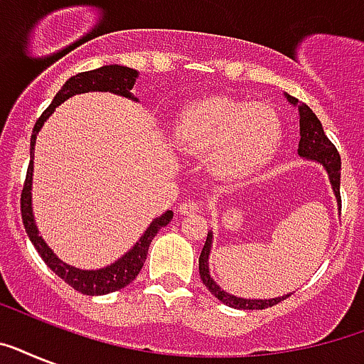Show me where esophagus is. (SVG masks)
<instances>
[{"label":"esophagus","mask_w":364,"mask_h":364,"mask_svg":"<svg viewBox=\"0 0 364 364\" xmlns=\"http://www.w3.org/2000/svg\"><path fill=\"white\" fill-rule=\"evenodd\" d=\"M177 211H179L181 215H188V213H196V211H200V204H198V202H191V200H185L183 204H179Z\"/></svg>","instance_id":"esophagus-1"}]
</instances>
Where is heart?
Listing matches in <instances>:
<instances>
[{"mask_svg": "<svg viewBox=\"0 0 364 364\" xmlns=\"http://www.w3.org/2000/svg\"><path fill=\"white\" fill-rule=\"evenodd\" d=\"M173 139L185 153L208 154L217 179L236 181L270 162L282 141V121L264 104L208 98L183 113Z\"/></svg>", "mask_w": 364, "mask_h": 364, "instance_id": "1", "label": "heart"}]
</instances>
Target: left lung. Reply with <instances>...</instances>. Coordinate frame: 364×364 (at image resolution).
<instances>
[{
	"label": "left lung",
	"mask_w": 364,
	"mask_h": 364,
	"mask_svg": "<svg viewBox=\"0 0 364 364\" xmlns=\"http://www.w3.org/2000/svg\"><path fill=\"white\" fill-rule=\"evenodd\" d=\"M285 98L291 105L299 107V119H300V141H299V156H302L304 160H311V162H317L325 168L328 176V181H331V187H333V193L336 196V202H338L340 210V154L336 151L333 143L328 141V137L325 136L323 132V126L319 122V119L316 117V113L308 107L306 104H300L299 100L293 98L285 94ZM211 245H213V232H208V238H205L204 249L200 253L198 259V270H200V279L204 283L208 291H210L215 299H219L223 304L230 306V308H236V310H262V308H268V306H274L277 302H282L283 299H287L289 294H283V296H276V299H242V296H236V294L227 293L225 289L219 287V283L211 277L210 272V253Z\"/></svg>",
	"instance_id": "left-lung-1"
}]
</instances>
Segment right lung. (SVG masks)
<instances>
[{"label": "right lung", "instance_id": "add662e5", "mask_svg": "<svg viewBox=\"0 0 364 364\" xmlns=\"http://www.w3.org/2000/svg\"><path fill=\"white\" fill-rule=\"evenodd\" d=\"M139 77L136 70L126 68V65L111 64L102 65L98 70L85 71V73H77V75L70 77L65 85L60 88V92L54 96L53 104L48 105L45 113L39 117V121L33 126L30 139V166H28V173H26V183L22 188V196H20V211H22V223H24L26 234L30 242L33 243V247L37 249V253L41 255V259L47 262V266L62 277L65 283H70L71 287L88 296H96V294H107L113 291L126 287L128 283L136 279V276L141 270L143 262L147 259L149 245L153 242L160 228L166 227L168 223L173 219V211H166L160 217L153 219V223L149 225L147 230L139 236L134 247L128 249L121 259H117L115 262L98 268V270H81L75 266L68 264L64 260H60L56 257L53 249L48 247L47 242L39 236L37 230L36 219H33V210H31V183H33V153H36V139L43 124L47 122V119L53 115L56 107L60 104H64L65 100H70L71 96L85 92H111L122 98L134 100L137 98L132 94V88L136 85V79Z\"/></svg>", "mask_w": 364, "mask_h": 364}]
</instances>
